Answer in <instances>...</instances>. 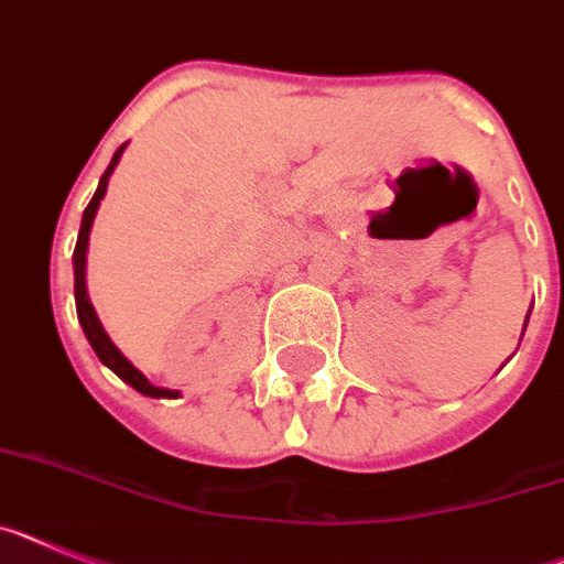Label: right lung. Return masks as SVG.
I'll return each instance as SVG.
<instances>
[{"label": "right lung", "mask_w": 564, "mask_h": 564, "mask_svg": "<svg viewBox=\"0 0 564 564\" xmlns=\"http://www.w3.org/2000/svg\"><path fill=\"white\" fill-rule=\"evenodd\" d=\"M121 153H124V144L116 150V155H112L110 166L105 170V175H101L99 181V189H96V195L90 198V204H87L85 209V218H82V229H78V241H76V252H73V275H76V312H78V323H82V329H85L87 340H90L93 351L99 355V360L105 366H110L116 375L124 380V383L133 386L135 391H141V394H147V398H175V391L170 389H159V386H153L150 380H147L144 375H141L139 369H135L130 360H127L124 355H121L116 346H112V340L107 337L105 326L99 323V317H96V310H93L90 297H87V286H85V263H87V238H90V227H93V218H96V209H99V200L105 198L107 193V181H110V173L112 166L119 164Z\"/></svg>", "instance_id": "right-lung-1"}]
</instances>
